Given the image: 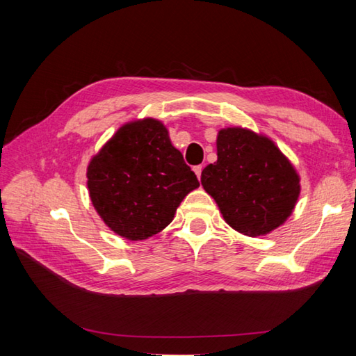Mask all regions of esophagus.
I'll list each match as a JSON object with an SVG mask.
<instances>
[{"mask_svg":"<svg viewBox=\"0 0 356 356\" xmlns=\"http://www.w3.org/2000/svg\"><path fill=\"white\" fill-rule=\"evenodd\" d=\"M202 165H197V166H194V172H195V176H197L199 179H200V176H202Z\"/></svg>","mask_w":356,"mask_h":356,"instance_id":"obj_1","label":"esophagus"}]
</instances>
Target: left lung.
<instances>
[{"instance_id": "1", "label": "left lung", "mask_w": 356, "mask_h": 356, "mask_svg": "<svg viewBox=\"0 0 356 356\" xmlns=\"http://www.w3.org/2000/svg\"><path fill=\"white\" fill-rule=\"evenodd\" d=\"M200 182L226 223L249 237L283 225L300 195L298 174L275 143L240 127L218 131L217 162Z\"/></svg>"}]
</instances>
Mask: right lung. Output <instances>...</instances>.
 <instances>
[{
  "label": "right lung",
  "mask_w": 356,
  "mask_h": 356,
  "mask_svg": "<svg viewBox=\"0 0 356 356\" xmlns=\"http://www.w3.org/2000/svg\"><path fill=\"white\" fill-rule=\"evenodd\" d=\"M90 199L105 225L128 240H145L172 220L199 180L172 147L161 120L122 125L87 168Z\"/></svg>",
  "instance_id": "add662e5"
}]
</instances>
